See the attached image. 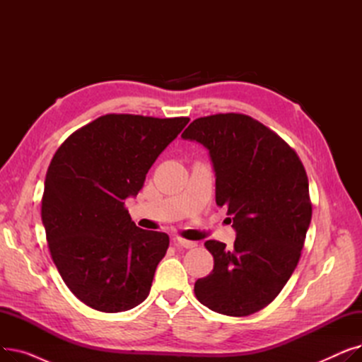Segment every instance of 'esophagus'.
<instances>
[{
	"mask_svg": "<svg viewBox=\"0 0 362 362\" xmlns=\"http://www.w3.org/2000/svg\"><path fill=\"white\" fill-rule=\"evenodd\" d=\"M176 243H177L179 246H183V248H186V250H191V248H195V246H197V242L187 240V239H183V238H177V239H176Z\"/></svg>",
	"mask_w": 362,
	"mask_h": 362,
	"instance_id": "1",
	"label": "esophagus"
}]
</instances>
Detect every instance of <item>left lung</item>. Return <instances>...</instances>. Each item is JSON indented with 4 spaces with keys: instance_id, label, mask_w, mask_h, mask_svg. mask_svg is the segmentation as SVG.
<instances>
[{
    "instance_id": "8db88e82",
    "label": "left lung",
    "mask_w": 362,
    "mask_h": 362,
    "mask_svg": "<svg viewBox=\"0 0 362 362\" xmlns=\"http://www.w3.org/2000/svg\"><path fill=\"white\" fill-rule=\"evenodd\" d=\"M182 138L210 151L216 202L236 230L233 250L204 243L214 269L195 281V296L218 314L251 315L274 300L300 258L313 216L307 171L286 141L246 114L199 117Z\"/></svg>"
}]
</instances>
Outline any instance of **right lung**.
Listing matches in <instances>:
<instances>
[{
  "mask_svg": "<svg viewBox=\"0 0 362 362\" xmlns=\"http://www.w3.org/2000/svg\"><path fill=\"white\" fill-rule=\"evenodd\" d=\"M187 122L105 114L73 132L54 154L42 223L57 270L85 305L122 313L149 295L170 239L139 229L124 199L138 195L151 165Z\"/></svg>",
  "mask_w": 362,
  "mask_h": 362,
  "instance_id": "obj_1",
  "label": "right lung"
}]
</instances>
